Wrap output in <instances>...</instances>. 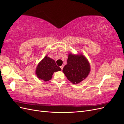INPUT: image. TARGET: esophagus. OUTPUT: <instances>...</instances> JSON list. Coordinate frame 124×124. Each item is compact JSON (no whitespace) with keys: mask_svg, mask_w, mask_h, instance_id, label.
I'll return each mask as SVG.
<instances>
[{"mask_svg":"<svg viewBox=\"0 0 124 124\" xmlns=\"http://www.w3.org/2000/svg\"><path fill=\"white\" fill-rule=\"evenodd\" d=\"M63 68V65H62V66H61V68L62 69V70Z\"/></svg>","mask_w":124,"mask_h":124,"instance_id":"34e87169","label":"esophagus"}]
</instances>
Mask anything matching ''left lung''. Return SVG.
<instances>
[{"mask_svg":"<svg viewBox=\"0 0 124 124\" xmlns=\"http://www.w3.org/2000/svg\"><path fill=\"white\" fill-rule=\"evenodd\" d=\"M91 71L90 63L85 56L82 54H68L67 64L62 72L71 83L77 84L87 77Z\"/></svg>","mask_w":124,"mask_h":124,"instance_id":"left-lung-1","label":"left lung"}]
</instances>
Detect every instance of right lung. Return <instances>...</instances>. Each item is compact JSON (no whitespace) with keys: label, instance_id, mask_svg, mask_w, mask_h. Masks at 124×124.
Wrapping results in <instances>:
<instances>
[{"label":"right lung","instance_id":"1","mask_svg":"<svg viewBox=\"0 0 124 124\" xmlns=\"http://www.w3.org/2000/svg\"><path fill=\"white\" fill-rule=\"evenodd\" d=\"M61 70V68L56 64L54 60L46 55L37 65L36 74L39 79L47 82L51 79L54 72Z\"/></svg>","mask_w":124,"mask_h":124}]
</instances>
